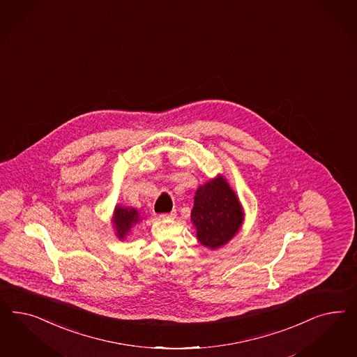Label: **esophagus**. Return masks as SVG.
<instances>
[{
  "instance_id": "34e87169",
  "label": "esophagus",
  "mask_w": 357,
  "mask_h": 357,
  "mask_svg": "<svg viewBox=\"0 0 357 357\" xmlns=\"http://www.w3.org/2000/svg\"><path fill=\"white\" fill-rule=\"evenodd\" d=\"M175 215H176V213H175V211H173V212H170V213H161L160 218H163V220H165V218H174Z\"/></svg>"
}]
</instances>
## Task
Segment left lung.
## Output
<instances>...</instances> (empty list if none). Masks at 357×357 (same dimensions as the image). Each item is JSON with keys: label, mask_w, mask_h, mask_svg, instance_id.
Instances as JSON below:
<instances>
[{"label": "left lung", "mask_w": 357, "mask_h": 357, "mask_svg": "<svg viewBox=\"0 0 357 357\" xmlns=\"http://www.w3.org/2000/svg\"><path fill=\"white\" fill-rule=\"evenodd\" d=\"M191 220L197 239L206 248L217 249L236 236L243 220L242 206L224 178L197 188Z\"/></svg>", "instance_id": "1"}]
</instances>
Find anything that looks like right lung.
I'll return each mask as SVG.
<instances>
[{
    "mask_svg": "<svg viewBox=\"0 0 357 357\" xmlns=\"http://www.w3.org/2000/svg\"><path fill=\"white\" fill-rule=\"evenodd\" d=\"M140 221V217L136 209L133 208H123L116 206L115 208V216H114V224L116 227L118 237L124 238L126 234L130 231V227L136 222Z\"/></svg>",
    "mask_w": 357,
    "mask_h": 357,
    "instance_id": "right-lung-1",
    "label": "right lung"
}]
</instances>
